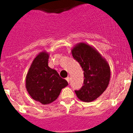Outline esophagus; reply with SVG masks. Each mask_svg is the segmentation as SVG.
Here are the masks:
<instances>
[{
	"mask_svg": "<svg viewBox=\"0 0 133 133\" xmlns=\"http://www.w3.org/2000/svg\"><path fill=\"white\" fill-rule=\"evenodd\" d=\"M65 79H66V81H68V83H69V82H70V77H67V78Z\"/></svg>",
	"mask_w": 133,
	"mask_h": 133,
	"instance_id": "esophagus-1",
	"label": "esophagus"
}]
</instances>
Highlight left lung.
<instances>
[{"label":"left lung","mask_w":133,"mask_h":133,"mask_svg":"<svg viewBox=\"0 0 133 133\" xmlns=\"http://www.w3.org/2000/svg\"><path fill=\"white\" fill-rule=\"evenodd\" d=\"M71 52L83 69L85 77L83 85L79 90H75V93L81 101H95L108 86L110 79L109 64L94 47L85 43H77Z\"/></svg>","instance_id":"obj_1"}]
</instances>
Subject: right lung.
<instances>
[{"label": "right lung", "instance_id": "obj_1", "mask_svg": "<svg viewBox=\"0 0 133 133\" xmlns=\"http://www.w3.org/2000/svg\"><path fill=\"white\" fill-rule=\"evenodd\" d=\"M48 52H40L32 61L25 78V87L30 97L44 105L55 101L61 90L68 85L56 70L48 66Z\"/></svg>", "mask_w": 133, "mask_h": 133}]
</instances>
